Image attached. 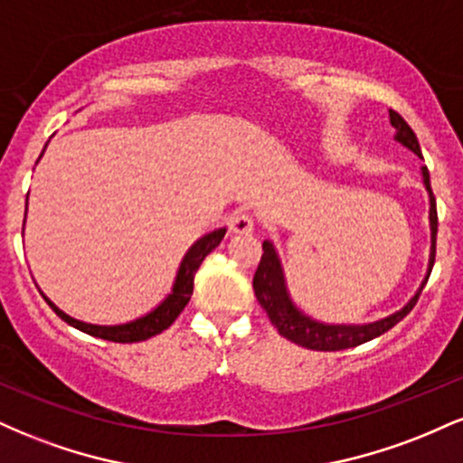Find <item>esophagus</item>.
<instances>
[{"label":"esophagus","instance_id":"obj_1","mask_svg":"<svg viewBox=\"0 0 463 463\" xmlns=\"http://www.w3.org/2000/svg\"><path fill=\"white\" fill-rule=\"evenodd\" d=\"M254 231V217L248 213H237L231 220V232L232 235H250Z\"/></svg>","mask_w":463,"mask_h":463}]
</instances>
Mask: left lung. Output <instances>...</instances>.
Returning <instances> with one entry per match:
<instances>
[{"label": "left lung", "instance_id": "1", "mask_svg": "<svg viewBox=\"0 0 463 463\" xmlns=\"http://www.w3.org/2000/svg\"><path fill=\"white\" fill-rule=\"evenodd\" d=\"M390 124L394 126L396 135L394 139L398 143L411 150L416 156H422L420 154V143L413 135V130L409 128V124L402 119L396 110H390ZM422 183L424 189L429 194V226H431V252H429V268L427 276H424L422 285L418 287L416 294L411 296V300L407 302L402 309H398L390 316L381 317V320L368 322V324H328L313 320L311 316H307L305 311L296 307V302L291 300L289 289H287L285 280V269L283 263H280L279 252H276L274 243L269 239L263 241V257L261 263H259L257 272H254L252 287L254 296H257L259 305L263 307L265 313H268L269 322L274 324V328L283 335L289 342L298 344L302 348L309 350H324V353H331V350H344V348H354L359 344L370 342V339L379 337L390 331L392 326H396L402 317L407 316L409 311L416 307L420 291L427 285L429 274H431L433 263H435V235H438V209H435V198L431 191V180H429V169L422 167Z\"/></svg>", "mask_w": 463, "mask_h": 463}]
</instances>
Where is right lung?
<instances>
[{
  "label": "right lung",
  "instance_id": "right-lung-1",
  "mask_svg": "<svg viewBox=\"0 0 463 463\" xmlns=\"http://www.w3.org/2000/svg\"><path fill=\"white\" fill-rule=\"evenodd\" d=\"M41 156H43V154H41ZM25 213H28V200H25ZM224 235H226V228H215V231L202 235L198 241L184 252L183 261L178 265L176 279H174L172 291L165 296V300L158 302V305L154 307L152 311H147L146 316L137 317V320H130L126 324H89V322L76 320V317L67 316L65 311L58 309L43 291H41V296H43L47 305L56 311V316L61 317V320H65L69 326L78 328V331L93 335V337H99V339H109V342H117V344L143 342V339H150L154 335L163 333L165 328L172 326L174 320L180 316V311L187 307V302L191 300V294H194L195 272L200 269V265L204 261L206 254L213 252V250L220 246V241L224 239Z\"/></svg>",
  "mask_w": 463,
  "mask_h": 463
}]
</instances>
